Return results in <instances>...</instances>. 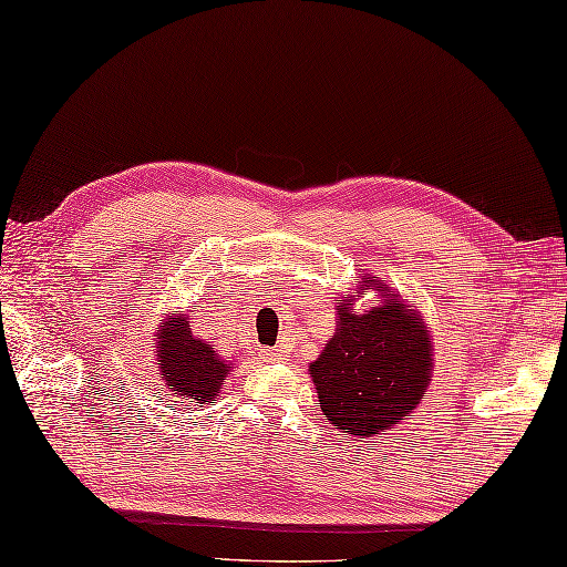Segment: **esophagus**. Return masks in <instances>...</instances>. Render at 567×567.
Here are the masks:
<instances>
[{
    "label": "esophagus",
    "mask_w": 567,
    "mask_h": 567,
    "mask_svg": "<svg viewBox=\"0 0 567 567\" xmlns=\"http://www.w3.org/2000/svg\"><path fill=\"white\" fill-rule=\"evenodd\" d=\"M262 359L265 361H280L282 359V351L280 349H262Z\"/></svg>",
    "instance_id": "34e87169"
}]
</instances>
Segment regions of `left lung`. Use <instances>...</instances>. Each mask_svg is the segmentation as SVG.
Wrapping results in <instances>:
<instances>
[{
  "instance_id": "1",
  "label": "left lung",
  "mask_w": 567,
  "mask_h": 567,
  "mask_svg": "<svg viewBox=\"0 0 567 567\" xmlns=\"http://www.w3.org/2000/svg\"><path fill=\"white\" fill-rule=\"evenodd\" d=\"M363 289L379 291L380 299L363 313H353ZM334 307V337L309 363L319 408L331 425L349 435H385L415 413L432 383L430 327L417 307L365 275L357 292L337 297Z\"/></svg>"
}]
</instances>
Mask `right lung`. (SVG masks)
<instances>
[{
	"label": "right lung",
	"instance_id": "1",
	"mask_svg": "<svg viewBox=\"0 0 567 567\" xmlns=\"http://www.w3.org/2000/svg\"><path fill=\"white\" fill-rule=\"evenodd\" d=\"M154 357L159 379L176 398L208 405L220 393L233 363L226 361L208 341L198 339L186 315H166L154 331Z\"/></svg>",
	"mask_w": 567,
	"mask_h": 567
}]
</instances>
